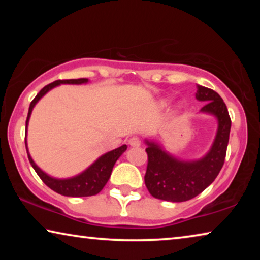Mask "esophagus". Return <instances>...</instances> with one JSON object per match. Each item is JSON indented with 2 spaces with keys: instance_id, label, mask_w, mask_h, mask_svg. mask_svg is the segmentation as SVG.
<instances>
[{
  "instance_id": "esophagus-1",
  "label": "esophagus",
  "mask_w": 260,
  "mask_h": 260,
  "mask_svg": "<svg viewBox=\"0 0 260 260\" xmlns=\"http://www.w3.org/2000/svg\"><path fill=\"white\" fill-rule=\"evenodd\" d=\"M128 143L131 144L132 147H140L141 144V140L138 138V136H133L128 140Z\"/></svg>"
}]
</instances>
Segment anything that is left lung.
<instances>
[{
  "label": "left lung",
  "instance_id": "left-lung-1",
  "mask_svg": "<svg viewBox=\"0 0 260 260\" xmlns=\"http://www.w3.org/2000/svg\"><path fill=\"white\" fill-rule=\"evenodd\" d=\"M196 99L206 102L201 112L212 114L218 120L212 147L200 159L181 160L158 143L146 140L148 166L144 182L155 199L167 202L193 199L214 181L225 162L232 125L226 104L218 93L203 86H197Z\"/></svg>",
  "mask_w": 260,
  "mask_h": 260
}]
</instances>
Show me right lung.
<instances>
[{
    "label": "right lung",
    "instance_id": "add662e5",
    "mask_svg": "<svg viewBox=\"0 0 260 260\" xmlns=\"http://www.w3.org/2000/svg\"><path fill=\"white\" fill-rule=\"evenodd\" d=\"M88 79L81 78V79H70V80H57L49 83L46 87H43L42 89L39 91V94L35 96L34 100L29 104L27 119H26V133H25V146L26 150H27V156L30 165L33 166L35 172L38 173L39 177L45 182L48 187L52 190L60 193L63 196L69 197H87V196H93L99 193L102 190L103 187L107 184L108 180L111 175L112 169L116 161L118 160L122 153L126 151L127 146L124 144L119 148L114 149L112 151H109L104 155L101 156L99 159H96L93 164H91L87 170L83 171L82 173L76 175V177L69 178V179H56L52 178L50 175L43 172V171L35 164L32 157L29 156L28 148H27V141H26V136H27V125L28 120L32 113V110L35 107V104L39 102L42 96H45L48 91L51 90L52 88L61 85V83H70V85H81V83H87Z\"/></svg>",
    "mask_w": 260,
    "mask_h": 260
}]
</instances>
